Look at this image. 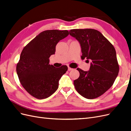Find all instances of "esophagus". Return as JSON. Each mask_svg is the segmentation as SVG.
<instances>
[{"instance_id":"esophagus-1","label":"esophagus","mask_w":131,"mask_h":131,"mask_svg":"<svg viewBox=\"0 0 131 131\" xmlns=\"http://www.w3.org/2000/svg\"><path fill=\"white\" fill-rule=\"evenodd\" d=\"M73 69V68H70V67H68V71H70V70H72Z\"/></svg>"}]
</instances>
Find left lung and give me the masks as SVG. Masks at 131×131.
Returning <instances> with one entry per match:
<instances>
[{"instance_id": "obj_1", "label": "left lung", "mask_w": 131, "mask_h": 131, "mask_svg": "<svg viewBox=\"0 0 131 131\" xmlns=\"http://www.w3.org/2000/svg\"><path fill=\"white\" fill-rule=\"evenodd\" d=\"M69 34L80 43L81 58L92 61L89 71L77 68L80 76L74 81L75 88L86 98L100 97L112 86L119 72L115 49L96 29H72Z\"/></svg>"}]
</instances>
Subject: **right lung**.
<instances>
[{
  "instance_id": "add662e5",
  "label": "right lung",
  "mask_w": 131,
  "mask_h": 131,
  "mask_svg": "<svg viewBox=\"0 0 131 131\" xmlns=\"http://www.w3.org/2000/svg\"><path fill=\"white\" fill-rule=\"evenodd\" d=\"M68 35L67 30H45L23 48L16 72L23 88L34 97L45 99L57 90L59 80L68 67L56 68L49 64V58L55 53L57 43Z\"/></svg>"
}]
</instances>
